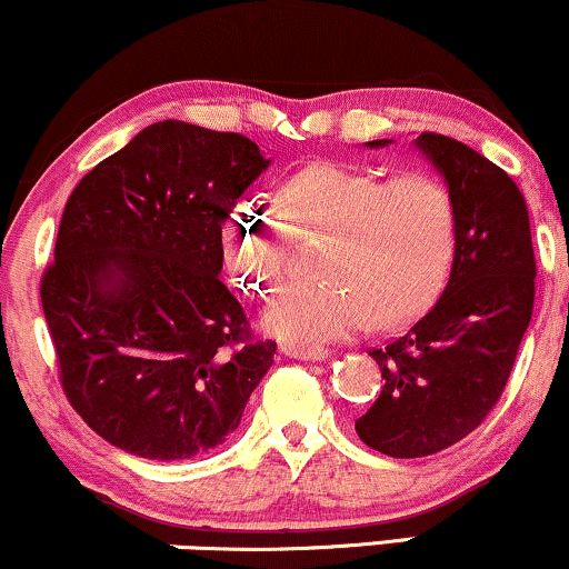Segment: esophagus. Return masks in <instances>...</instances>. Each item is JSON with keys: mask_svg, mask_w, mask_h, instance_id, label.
I'll list each match as a JSON object with an SVG mask.
<instances>
[{"mask_svg": "<svg viewBox=\"0 0 569 569\" xmlns=\"http://www.w3.org/2000/svg\"><path fill=\"white\" fill-rule=\"evenodd\" d=\"M284 357L300 359V362H322L327 359V349L322 346H284Z\"/></svg>", "mask_w": 569, "mask_h": 569, "instance_id": "1", "label": "esophagus"}]
</instances>
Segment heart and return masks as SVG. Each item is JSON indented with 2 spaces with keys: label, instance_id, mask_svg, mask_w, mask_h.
<instances>
[{
  "label": "heart",
  "instance_id": "1",
  "mask_svg": "<svg viewBox=\"0 0 569 569\" xmlns=\"http://www.w3.org/2000/svg\"><path fill=\"white\" fill-rule=\"evenodd\" d=\"M282 218L260 197H242L220 223V258L239 290L266 298L282 282L290 228L327 233L325 282L284 287L260 317L290 346H322L359 336L376 322H412L442 290L456 256V202L429 172H378L313 162L282 180ZM284 219L287 227L281 223Z\"/></svg>",
  "mask_w": 569,
  "mask_h": 569
}]
</instances>
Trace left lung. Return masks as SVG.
I'll return each instance as SVG.
<instances>
[{
    "instance_id": "left-lung-1",
    "label": "left lung",
    "mask_w": 569,
    "mask_h": 569,
    "mask_svg": "<svg viewBox=\"0 0 569 569\" xmlns=\"http://www.w3.org/2000/svg\"><path fill=\"white\" fill-rule=\"evenodd\" d=\"M391 140H370L383 149ZM416 149L456 202V256L437 303L405 336L372 349L383 376L359 439L391 458L460 442L496 407L532 319L536 256L517 183L460 140L420 132Z\"/></svg>"
}]
</instances>
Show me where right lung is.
Segmentation results:
<instances>
[{"label": "right lung", "instance_id": "add662e5", "mask_svg": "<svg viewBox=\"0 0 569 569\" xmlns=\"http://www.w3.org/2000/svg\"><path fill=\"white\" fill-rule=\"evenodd\" d=\"M271 159L239 132L149 124L66 202L42 309L69 402L149 460L223 445L273 365L220 282V223Z\"/></svg>", "mask_w": 569, "mask_h": 569}]
</instances>
